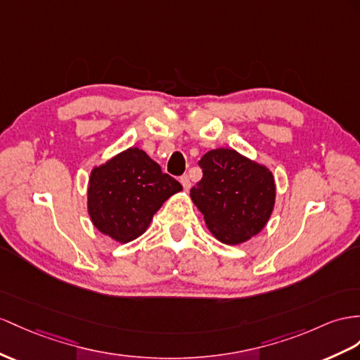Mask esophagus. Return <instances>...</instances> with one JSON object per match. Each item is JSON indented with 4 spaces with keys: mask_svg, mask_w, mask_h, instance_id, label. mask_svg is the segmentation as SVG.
Instances as JSON below:
<instances>
[{
    "mask_svg": "<svg viewBox=\"0 0 360 360\" xmlns=\"http://www.w3.org/2000/svg\"><path fill=\"white\" fill-rule=\"evenodd\" d=\"M181 184H182V187H184V190H190V187H191V181H190V178L187 176V174H184V176H181Z\"/></svg>",
    "mask_w": 360,
    "mask_h": 360,
    "instance_id": "obj_1",
    "label": "esophagus"
}]
</instances>
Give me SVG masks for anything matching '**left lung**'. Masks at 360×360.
Returning a JSON list of instances; mask_svg holds the SVG:
<instances>
[{"label": "left lung", "instance_id": "obj_1", "mask_svg": "<svg viewBox=\"0 0 360 360\" xmlns=\"http://www.w3.org/2000/svg\"><path fill=\"white\" fill-rule=\"evenodd\" d=\"M199 167L204 176L190 190V198L210 233L225 245H240L259 234L275 207L272 172L224 147L207 152Z\"/></svg>", "mask_w": 360, "mask_h": 360}]
</instances>
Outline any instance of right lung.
I'll return each instance as SVG.
<instances>
[{
	"label": "right lung",
	"instance_id": "right-lung-1",
	"mask_svg": "<svg viewBox=\"0 0 360 360\" xmlns=\"http://www.w3.org/2000/svg\"><path fill=\"white\" fill-rule=\"evenodd\" d=\"M181 190L144 150L129 147L91 170L88 214L101 234L129 243L146 233L156 211Z\"/></svg>",
	"mask_w": 360,
	"mask_h": 360
}]
</instances>
